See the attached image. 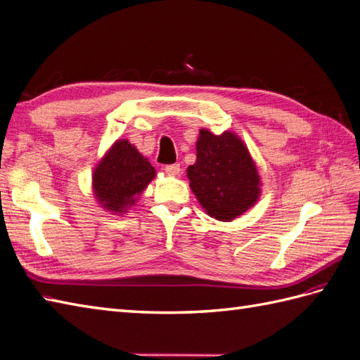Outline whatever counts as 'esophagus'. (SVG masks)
<instances>
[{"label": "esophagus", "mask_w": 360, "mask_h": 360, "mask_svg": "<svg viewBox=\"0 0 360 360\" xmlns=\"http://www.w3.org/2000/svg\"><path fill=\"white\" fill-rule=\"evenodd\" d=\"M165 173L170 174V176H178L179 172H181V167L179 164H170V165H165Z\"/></svg>", "instance_id": "34e87169"}]
</instances>
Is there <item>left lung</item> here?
<instances>
[{
    "mask_svg": "<svg viewBox=\"0 0 360 360\" xmlns=\"http://www.w3.org/2000/svg\"><path fill=\"white\" fill-rule=\"evenodd\" d=\"M190 188L209 217L232 221L254 207L262 195V178L246 143L232 131L213 134L200 129L196 162L187 168Z\"/></svg>",
    "mask_w": 360,
    "mask_h": 360,
    "instance_id": "left-lung-1",
    "label": "left lung"
}]
</instances>
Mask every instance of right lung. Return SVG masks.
I'll return each instance as SVG.
<instances>
[{"mask_svg":"<svg viewBox=\"0 0 360 360\" xmlns=\"http://www.w3.org/2000/svg\"><path fill=\"white\" fill-rule=\"evenodd\" d=\"M156 170L128 139H117L93 172V193L106 212L124 215L136 205Z\"/></svg>","mask_w":360,"mask_h":360,"instance_id":"add662e5","label":"right lung"}]
</instances>
